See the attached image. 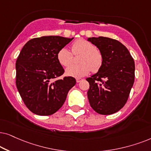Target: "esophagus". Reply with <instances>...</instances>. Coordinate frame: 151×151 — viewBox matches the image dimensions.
Masks as SVG:
<instances>
[{
  "instance_id": "obj_1",
  "label": "esophagus",
  "mask_w": 151,
  "mask_h": 151,
  "mask_svg": "<svg viewBox=\"0 0 151 151\" xmlns=\"http://www.w3.org/2000/svg\"><path fill=\"white\" fill-rule=\"evenodd\" d=\"M82 79H79V78H78V79H76V81H77V83H79V82H81L82 81Z\"/></svg>"
}]
</instances>
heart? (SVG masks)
Masks as SVG:
<instances>
[{
	"label": "heart",
	"mask_w": 151,
	"mask_h": 151,
	"mask_svg": "<svg viewBox=\"0 0 151 151\" xmlns=\"http://www.w3.org/2000/svg\"><path fill=\"white\" fill-rule=\"evenodd\" d=\"M71 50L74 55H80L78 65H73L65 70L68 76L74 78H81L87 75L90 71L96 72L103 65L104 57L101 50L95 47L93 44L87 40L80 39L72 44ZM71 52L66 47L61 49L57 54V59L63 67H68L73 60Z\"/></svg>",
	"instance_id": "b5f03b06"
}]
</instances>
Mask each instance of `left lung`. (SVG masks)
Wrapping results in <instances>:
<instances>
[{
	"label": "left lung",
	"instance_id": "1",
	"mask_svg": "<svg viewBox=\"0 0 151 151\" xmlns=\"http://www.w3.org/2000/svg\"><path fill=\"white\" fill-rule=\"evenodd\" d=\"M101 50L104 61L101 69L86 80L90 88V106L101 114H111L127 101L134 81V62L126 46L108 37L88 38Z\"/></svg>",
	"mask_w": 151,
	"mask_h": 151
}]
</instances>
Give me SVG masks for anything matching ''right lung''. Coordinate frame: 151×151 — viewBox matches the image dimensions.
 <instances>
[{
  "label": "right lung",
  "mask_w": 151,
  "mask_h": 151,
  "mask_svg": "<svg viewBox=\"0 0 151 151\" xmlns=\"http://www.w3.org/2000/svg\"><path fill=\"white\" fill-rule=\"evenodd\" d=\"M73 39L59 36L35 38L22 48L16 63V84L24 104L33 113L41 116L55 113L76 84L72 77L55 80L64 73L58 52Z\"/></svg>",
  "instance_id": "obj_1"
}]
</instances>
